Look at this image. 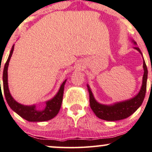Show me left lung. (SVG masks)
Wrapping results in <instances>:
<instances>
[{"label":"left lung","instance_id":"8db88e82","mask_svg":"<svg viewBox=\"0 0 152 152\" xmlns=\"http://www.w3.org/2000/svg\"><path fill=\"white\" fill-rule=\"evenodd\" d=\"M135 45H137L135 42L132 41ZM134 48L139 52L142 56L141 50L137 46ZM143 58V56H142ZM143 69L144 75L142 78V83L139 93L131 99L127 100L115 102L113 104H102L99 103L94 97L89 85H87L90 96V105L92 110L98 118L108 121H115L122 120L132 115L135 111L141 106L145 99L146 89H147V80L148 71L147 65L145 64V59L143 58Z\"/></svg>","mask_w":152,"mask_h":152}]
</instances>
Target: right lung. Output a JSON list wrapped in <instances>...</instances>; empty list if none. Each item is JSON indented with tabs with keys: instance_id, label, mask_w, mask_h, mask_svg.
<instances>
[{
	"instance_id": "right-lung-1",
	"label": "right lung",
	"mask_w": 152,
	"mask_h": 152,
	"mask_svg": "<svg viewBox=\"0 0 152 152\" xmlns=\"http://www.w3.org/2000/svg\"><path fill=\"white\" fill-rule=\"evenodd\" d=\"M14 46L15 45H12L8 58H7V62L5 64L4 69H3V91H4V95L7 102L8 104L10 107L15 112H16L19 116H20L22 118H24L25 120L28 121L41 122L50 120V119L53 118L54 117L57 116L59 109L61 108L64 85L66 80H65L62 83L60 88H59V91L57 92L55 97L50 99V100L45 102V107L42 110L36 109L35 104L27 106V105H24L17 102V101L15 100V99L13 98L10 93L8 82H7V69H8L10 60L13 50H14Z\"/></svg>"
}]
</instances>
